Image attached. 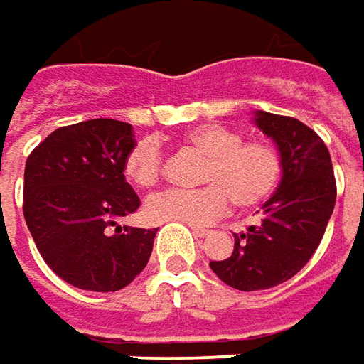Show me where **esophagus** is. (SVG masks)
Segmentation results:
<instances>
[{
	"instance_id": "esophagus-1",
	"label": "esophagus",
	"mask_w": 364,
	"mask_h": 364,
	"mask_svg": "<svg viewBox=\"0 0 364 364\" xmlns=\"http://www.w3.org/2000/svg\"><path fill=\"white\" fill-rule=\"evenodd\" d=\"M192 232L196 235V237H208V235H213V231H208V229H203V227H192Z\"/></svg>"
}]
</instances>
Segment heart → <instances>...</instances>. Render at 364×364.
Instances as JSON below:
<instances>
[{
	"mask_svg": "<svg viewBox=\"0 0 364 364\" xmlns=\"http://www.w3.org/2000/svg\"><path fill=\"white\" fill-rule=\"evenodd\" d=\"M180 144L204 156L196 190H166L149 196L146 217L154 223L208 225L223 217L235 203L241 210H253L269 200L284 176V156L269 139H245L235 127L206 123L192 127ZM164 156L154 137L135 141L125 154L123 174L137 188L160 182Z\"/></svg>",
	"mask_w": 364,
	"mask_h": 364,
	"instance_id": "heart-1",
	"label": "heart"
}]
</instances>
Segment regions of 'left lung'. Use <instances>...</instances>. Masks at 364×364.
<instances>
[{"label":"left lung","mask_w":364,"mask_h":364,"mask_svg":"<svg viewBox=\"0 0 364 364\" xmlns=\"http://www.w3.org/2000/svg\"><path fill=\"white\" fill-rule=\"evenodd\" d=\"M255 123L284 156L279 188L263 204L261 223L235 232L231 257L210 261L220 282L257 291L291 279L324 237L336 203L332 160L322 137L301 121L257 111Z\"/></svg>","instance_id":"left-lung-1"}]
</instances>
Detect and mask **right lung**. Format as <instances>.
Returning <instances> with one entry per match:
<instances>
[{
	"label": "right lung",
	"instance_id": "add662e5",
	"mask_svg": "<svg viewBox=\"0 0 364 364\" xmlns=\"http://www.w3.org/2000/svg\"><path fill=\"white\" fill-rule=\"evenodd\" d=\"M129 123L89 119L58 127L32 149L23 172V218L48 267L66 284L117 291L144 272L158 229L121 227L139 208L123 160Z\"/></svg>",
	"mask_w": 364,
	"mask_h": 364
}]
</instances>
